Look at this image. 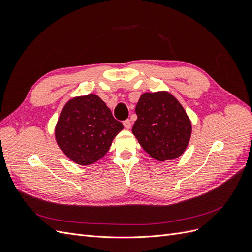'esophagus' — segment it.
Returning a JSON list of instances; mask_svg holds the SVG:
<instances>
[{
	"label": "esophagus",
	"mask_w": 252,
	"mask_h": 252,
	"mask_svg": "<svg viewBox=\"0 0 252 252\" xmlns=\"http://www.w3.org/2000/svg\"><path fill=\"white\" fill-rule=\"evenodd\" d=\"M123 124H124V126H125L126 129H130V128H131V121H130V120L124 121Z\"/></svg>",
	"instance_id": "esophagus-1"
}]
</instances>
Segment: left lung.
Returning <instances> with one entry per match:
<instances>
[{
	"instance_id": "1",
	"label": "left lung",
	"mask_w": 252,
	"mask_h": 252,
	"mask_svg": "<svg viewBox=\"0 0 252 252\" xmlns=\"http://www.w3.org/2000/svg\"><path fill=\"white\" fill-rule=\"evenodd\" d=\"M135 113L138 120L132 133L151 158L163 162L184 154L191 135V122L171 94L167 91L143 94Z\"/></svg>"
}]
</instances>
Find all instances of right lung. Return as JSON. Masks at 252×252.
Masks as SVG:
<instances>
[{"label": "right lung", "instance_id": "right-lung-1", "mask_svg": "<svg viewBox=\"0 0 252 252\" xmlns=\"http://www.w3.org/2000/svg\"><path fill=\"white\" fill-rule=\"evenodd\" d=\"M124 128L96 94L77 96L63 107L55 134L60 149L72 162L87 166L102 158Z\"/></svg>", "mask_w": 252, "mask_h": 252}]
</instances>
